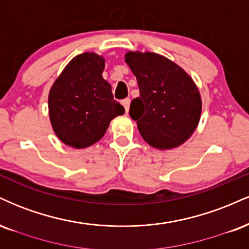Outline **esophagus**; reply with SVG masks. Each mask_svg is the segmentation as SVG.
I'll return each instance as SVG.
<instances>
[{"instance_id": "1", "label": "esophagus", "mask_w": 249, "mask_h": 249, "mask_svg": "<svg viewBox=\"0 0 249 249\" xmlns=\"http://www.w3.org/2000/svg\"><path fill=\"white\" fill-rule=\"evenodd\" d=\"M122 103H123V105H124L125 111H126V112H128V108H130V98L123 99Z\"/></svg>"}]
</instances>
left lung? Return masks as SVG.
<instances>
[{"label":"left lung","instance_id":"1","mask_svg":"<svg viewBox=\"0 0 249 249\" xmlns=\"http://www.w3.org/2000/svg\"><path fill=\"white\" fill-rule=\"evenodd\" d=\"M125 62L136 76L141 96L130 105L144 141L159 150L181 145L192 136L201 115V98L193 79L166 57L127 53Z\"/></svg>","mask_w":249,"mask_h":249}]
</instances>
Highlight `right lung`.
<instances>
[{
	"instance_id": "obj_1",
	"label": "right lung",
	"mask_w": 249,
	"mask_h": 249,
	"mask_svg": "<svg viewBox=\"0 0 249 249\" xmlns=\"http://www.w3.org/2000/svg\"><path fill=\"white\" fill-rule=\"evenodd\" d=\"M105 61L93 53L76 56L51 87L49 116L64 144L88 147L104 136L108 124L125 112L103 78Z\"/></svg>"
}]
</instances>
